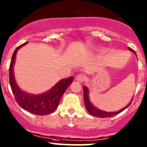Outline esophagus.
Wrapping results in <instances>:
<instances>
[{
  "label": "esophagus",
  "mask_w": 147,
  "mask_h": 147,
  "mask_svg": "<svg viewBox=\"0 0 147 147\" xmlns=\"http://www.w3.org/2000/svg\"><path fill=\"white\" fill-rule=\"evenodd\" d=\"M76 80L79 82H83L85 80V76H84L83 74H78L76 76Z\"/></svg>",
  "instance_id": "esophagus-1"
}]
</instances>
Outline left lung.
I'll return each mask as SVG.
<instances>
[{
    "label": "left lung",
    "mask_w": 147,
    "mask_h": 147,
    "mask_svg": "<svg viewBox=\"0 0 147 147\" xmlns=\"http://www.w3.org/2000/svg\"><path fill=\"white\" fill-rule=\"evenodd\" d=\"M130 51L133 52L134 53H136L135 51L132 49L131 48H129ZM83 91H84V105H85L86 109L87 111L90 113L91 115L95 116V117H101V118H105V117H113V116L116 115V114H119V113L122 112L123 110H125L126 108L128 107L131 103H129L127 106H126L125 107L122 109L119 110L118 111H115V112H106V111H103L101 110H99L98 109H96L95 107H94L92 105V103H90V100H89V97H88V89L86 87H83ZM132 102V101H131Z\"/></svg>",
    "instance_id": "left-lung-1"
}]
</instances>
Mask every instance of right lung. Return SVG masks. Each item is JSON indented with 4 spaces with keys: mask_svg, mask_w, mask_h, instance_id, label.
Instances as JSON below:
<instances>
[{
    "mask_svg": "<svg viewBox=\"0 0 147 147\" xmlns=\"http://www.w3.org/2000/svg\"><path fill=\"white\" fill-rule=\"evenodd\" d=\"M25 44H27V42L17 47V49L14 50L12 55V58L9 65V83L17 103L25 111L40 116L49 114L56 110L60 103L61 97L63 96L68 86L71 84L74 78L68 77L60 81L52 90L42 95H29L22 91L17 85L14 80L13 65L17 50Z\"/></svg>",
    "mask_w": 147,
    "mask_h": 147,
    "instance_id": "right-lung-1",
    "label": "right lung"
}]
</instances>
